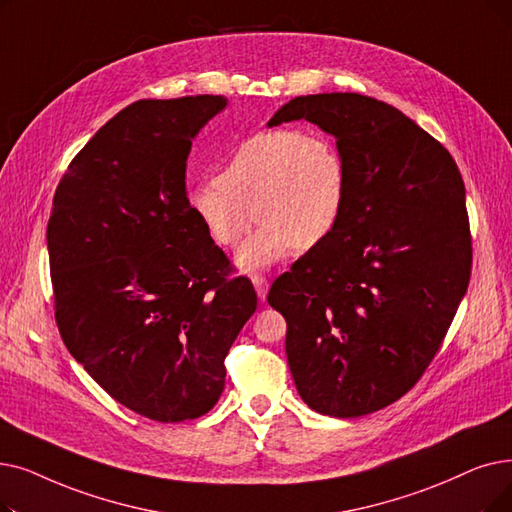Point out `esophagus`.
Here are the masks:
<instances>
[{"label":"esophagus","mask_w":512,"mask_h":512,"mask_svg":"<svg viewBox=\"0 0 512 512\" xmlns=\"http://www.w3.org/2000/svg\"><path fill=\"white\" fill-rule=\"evenodd\" d=\"M251 280H253V286H255V291H257V297L261 301H265V297H268V291H270L268 280H265L263 276H253Z\"/></svg>","instance_id":"esophagus-1"}]
</instances>
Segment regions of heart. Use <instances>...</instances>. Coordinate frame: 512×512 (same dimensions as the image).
<instances>
[{"instance_id":"b5f03b06","label":"heart","mask_w":512,"mask_h":512,"mask_svg":"<svg viewBox=\"0 0 512 512\" xmlns=\"http://www.w3.org/2000/svg\"><path fill=\"white\" fill-rule=\"evenodd\" d=\"M345 196L347 167L326 133L270 129L236 146L217 180L192 186L188 207L224 249L261 221L236 255L238 268L257 272L293 247L322 244L339 226Z\"/></svg>"}]
</instances>
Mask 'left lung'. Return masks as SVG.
Returning a JSON list of instances; mask_svg holds the SVG:
<instances>
[{
    "label": "left lung",
    "mask_w": 512,
    "mask_h": 512,
    "mask_svg": "<svg viewBox=\"0 0 512 512\" xmlns=\"http://www.w3.org/2000/svg\"><path fill=\"white\" fill-rule=\"evenodd\" d=\"M309 121L347 167L335 228L270 288L303 402L358 418L414 387L471 278L464 184L452 154L402 110L360 94L286 102L268 121Z\"/></svg>",
    "instance_id": "8db88e82"
}]
</instances>
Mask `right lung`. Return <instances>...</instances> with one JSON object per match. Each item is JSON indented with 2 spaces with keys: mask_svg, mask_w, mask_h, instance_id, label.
<instances>
[{
  "mask_svg": "<svg viewBox=\"0 0 512 512\" xmlns=\"http://www.w3.org/2000/svg\"><path fill=\"white\" fill-rule=\"evenodd\" d=\"M224 96L140 100L69 165L48 221L56 322L66 349L125 408L150 420L207 414L224 360L257 309L249 278L188 207L192 140Z\"/></svg>",
  "mask_w": 512,
  "mask_h": 512,
  "instance_id": "add662e5",
  "label": "right lung"
}]
</instances>
